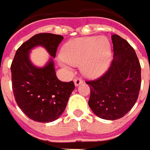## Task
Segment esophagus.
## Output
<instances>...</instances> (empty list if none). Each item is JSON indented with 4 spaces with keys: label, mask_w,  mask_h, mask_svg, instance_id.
<instances>
[{
    "label": "esophagus",
    "mask_w": 150,
    "mask_h": 150,
    "mask_svg": "<svg viewBox=\"0 0 150 150\" xmlns=\"http://www.w3.org/2000/svg\"><path fill=\"white\" fill-rule=\"evenodd\" d=\"M82 82V79L81 77H76L74 78V83H75V86H78L79 84H81Z\"/></svg>",
    "instance_id": "34e87169"
}]
</instances>
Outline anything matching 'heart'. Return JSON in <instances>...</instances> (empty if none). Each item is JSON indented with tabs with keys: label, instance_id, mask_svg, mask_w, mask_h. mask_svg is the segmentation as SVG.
I'll list each match as a JSON object with an SVG mask.
<instances>
[{
	"label": "heart",
	"instance_id": "obj_1",
	"mask_svg": "<svg viewBox=\"0 0 150 150\" xmlns=\"http://www.w3.org/2000/svg\"><path fill=\"white\" fill-rule=\"evenodd\" d=\"M61 58L64 64H80L82 73L86 76L98 77L110 64V42L105 37L96 36L75 39L63 46Z\"/></svg>",
	"mask_w": 150,
	"mask_h": 150
}]
</instances>
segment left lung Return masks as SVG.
I'll return each instance as SVG.
<instances>
[{
	"label": "left lung",
	"instance_id": "obj_1",
	"mask_svg": "<svg viewBox=\"0 0 150 150\" xmlns=\"http://www.w3.org/2000/svg\"><path fill=\"white\" fill-rule=\"evenodd\" d=\"M114 59L105 73L86 81L90 87L88 105L98 117L114 120L123 117L137 101L141 67L133 47L117 35L111 36Z\"/></svg>",
	"mask_w": 150,
	"mask_h": 150
}]
</instances>
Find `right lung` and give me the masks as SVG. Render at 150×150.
Listing matches in <instances>:
<instances>
[{"instance_id":"obj_1","label":"right lung","mask_w":150,"mask_h":150,"mask_svg":"<svg viewBox=\"0 0 150 150\" xmlns=\"http://www.w3.org/2000/svg\"><path fill=\"white\" fill-rule=\"evenodd\" d=\"M62 35L40 33L25 41L16 50L12 61V89L17 105L30 119L52 122L62 115L75 88L73 81L61 82L55 73L53 60L42 68L30 61L29 52L37 45L44 46L52 57L56 56Z\"/></svg>"}]
</instances>
